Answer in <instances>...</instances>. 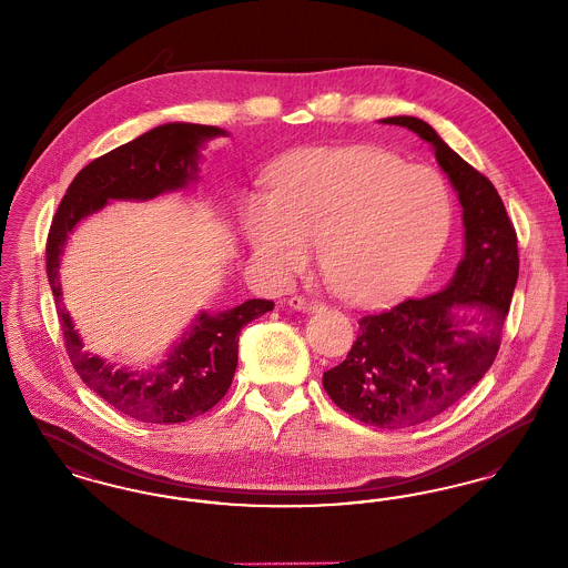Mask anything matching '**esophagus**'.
<instances>
[{"label": "esophagus", "instance_id": "1", "mask_svg": "<svg viewBox=\"0 0 568 568\" xmlns=\"http://www.w3.org/2000/svg\"><path fill=\"white\" fill-rule=\"evenodd\" d=\"M287 304H290L294 311H302V313H311V311L322 308V302L311 300V297L306 296H292L287 300Z\"/></svg>", "mask_w": 568, "mask_h": 568}]
</instances>
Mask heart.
<instances>
[{
    "instance_id": "1",
    "label": "heart",
    "mask_w": 568,
    "mask_h": 568,
    "mask_svg": "<svg viewBox=\"0 0 568 568\" xmlns=\"http://www.w3.org/2000/svg\"><path fill=\"white\" fill-rule=\"evenodd\" d=\"M454 223L447 181L428 165L373 146L306 149L274 176V195H251L244 234L255 260L290 281L324 246L336 290L362 306L415 292Z\"/></svg>"
}]
</instances>
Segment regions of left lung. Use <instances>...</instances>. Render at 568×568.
I'll return each mask as SVG.
<instances>
[{"instance_id":"1","label":"left lung","mask_w":568,"mask_h":568,"mask_svg":"<svg viewBox=\"0 0 568 568\" xmlns=\"http://www.w3.org/2000/svg\"><path fill=\"white\" fill-rule=\"evenodd\" d=\"M433 144L458 191L464 260L449 285L359 320L347 357L324 373L334 405L355 419L400 430L430 422L466 396L500 349L519 255L514 223L496 187L417 116L381 119Z\"/></svg>"}]
</instances>
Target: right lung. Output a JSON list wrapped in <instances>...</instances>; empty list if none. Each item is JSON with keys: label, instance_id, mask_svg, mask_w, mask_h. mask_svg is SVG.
Here are the masks:
<instances>
[{"label": "right lung", "instance_id": "obj_1", "mask_svg": "<svg viewBox=\"0 0 568 568\" xmlns=\"http://www.w3.org/2000/svg\"><path fill=\"white\" fill-rule=\"evenodd\" d=\"M223 134V130L213 125L165 123L138 135L82 168L51 223L47 274L65 352L74 371L95 394L138 422L181 424L211 410L232 385L239 364L241 329L272 311L274 302L257 297L223 313L202 311L160 366L153 371L116 368L82 349L81 336L61 304L59 257L77 223L104 209L109 200H151L197 181L200 146Z\"/></svg>", "mask_w": 568, "mask_h": 568}]
</instances>
